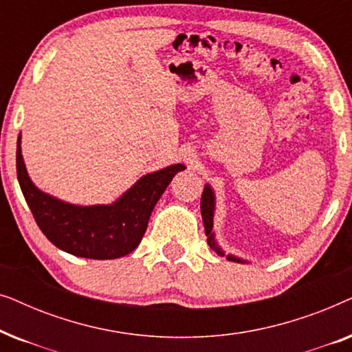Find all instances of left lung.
<instances>
[{
  "label": "left lung",
  "mask_w": 352,
  "mask_h": 352,
  "mask_svg": "<svg viewBox=\"0 0 352 352\" xmlns=\"http://www.w3.org/2000/svg\"><path fill=\"white\" fill-rule=\"evenodd\" d=\"M200 210H201V218H204V226H205V234L208 235V245L211 250H214L216 253L223 256V250H221L218 245L214 242V234L211 232L213 230V213H214V194L211 190L210 186H205L204 194H201V201H200ZM230 261H239L242 263L240 259L234 258V256H228Z\"/></svg>",
  "instance_id": "1"
}]
</instances>
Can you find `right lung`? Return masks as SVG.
<instances>
[{"mask_svg": "<svg viewBox=\"0 0 352 352\" xmlns=\"http://www.w3.org/2000/svg\"><path fill=\"white\" fill-rule=\"evenodd\" d=\"M171 165L141 177L113 205L76 206L38 190L27 175L17 139L16 170L38 228L57 248L89 259H115L131 253L142 240L153 206L177 171Z\"/></svg>", "mask_w": 352, "mask_h": 352, "instance_id": "1", "label": "right lung"}]
</instances>
